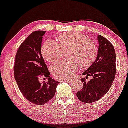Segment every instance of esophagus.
<instances>
[{
    "label": "esophagus",
    "mask_w": 128,
    "mask_h": 128,
    "mask_svg": "<svg viewBox=\"0 0 128 128\" xmlns=\"http://www.w3.org/2000/svg\"><path fill=\"white\" fill-rule=\"evenodd\" d=\"M62 81L63 82H70V79H64Z\"/></svg>",
    "instance_id": "34e87169"
}]
</instances>
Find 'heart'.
Listing matches in <instances>:
<instances>
[{
  "mask_svg": "<svg viewBox=\"0 0 128 128\" xmlns=\"http://www.w3.org/2000/svg\"><path fill=\"white\" fill-rule=\"evenodd\" d=\"M58 43L48 40L42 44V54L49 63H54L61 58L63 50L68 49L66 57L69 58L58 62L51 68L56 79L62 80L73 75L80 67L89 68L96 59L98 54L97 44L87 38L84 34L77 32L64 33L57 36Z\"/></svg>",
  "mask_w": 128,
  "mask_h": 128,
  "instance_id": "b5f03b06",
  "label": "heart"
}]
</instances>
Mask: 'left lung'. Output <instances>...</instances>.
<instances>
[{"mask_svg":"<svg viewBox=\"0 0 128 128\" xmlns=\"http://www.w3.org/2000/svg\"><path fill=\"white\" fill-rule=\"evenodd\" d=\"M99 42L98 54L95 62L83 72L86 78L81 79L83 88L77 92L79 100L86 103L98 101L106 94L110 88L116 72V56L113 45L101 35L98 36ZM92 75L93 78L89 81L86 79Z\"/></svg>","mask_w":128,"mask_h":128,"instance_id":"1","label":"left lung"}]
</instances>
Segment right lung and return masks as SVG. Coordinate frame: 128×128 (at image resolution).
Instances as JSON below:
<instances>
[{
    "label": "right lung",
    "instance_id": "right-lung-1",
    "mask_svg": "<svg viewBox=\"0 0 128 128\" xmlns=\"http://www.w3.org/2000/svg\"><path fill=\"white\" fill-rule=\"evenodd\" d=\"M45 32L37 30L28 35L19 47L14 65V79L19 89L28 101L37 105H43L52 98L59 84L50 78L41 53ZM40 77L47 78L48 82L41 83Z\"/></svg>",
    "mask_w": 128,
    "mask_h": 128
}]
</instances>
